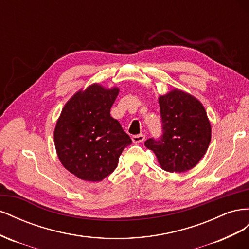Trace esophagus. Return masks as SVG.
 <instances>
[{
  "label": "esophagus",
  "mask_w": 249,
  "mask_h": 249,
  "mask_svg": "<svg viewBox=\"0 0 249 249\" xmlns=\"http://www.w3.org/2000/svg\"><path fill=\"white\" fill-rule=\"evenodd\" d=\"M132 140L134 143H140L145 140V136L143 134H139V135H135V136L132 137Z\"/></svg>",
  "instance_id": "34e87169"
}]
</instances>
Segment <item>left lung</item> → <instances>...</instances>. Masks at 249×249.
<instances>
[{
	"label": "left lung",
	"mask_w": 249,
	"mask_h": 249,
	"mask_svg": "<svg viewBox=\"0 0 249 249\" xmlns=\"http://www.w3.org/2000/svg\"><path fill=\"white\" fill-rule=\"evenodd\" d=\"M163 135L144 145L153 150L162 169L185 172L196 166L211 141V123L203 105L190 93L173 88L159 96Z\"/></svg>",
	"instance_id": "left-lung-1"
}]
</instances>
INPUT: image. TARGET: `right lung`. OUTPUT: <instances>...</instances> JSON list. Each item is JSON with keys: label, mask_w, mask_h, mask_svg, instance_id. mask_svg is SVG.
Masks as SVG:
<instances>
[{"label": "right lung", "mask_w": 249, "mask_h": 249, "mask_svg": "<svg viewBox=\"0 0 249 249\" xmlns=\"http://www.w3.org/2000/svg\"><path fill=\"white\" fill-rule=\"evenodd\" d=\"M119 88L93 83L67 101L54 131L57 156L80 179L101 182L117 167L119 156L132 143L110 115Z\"/></svg>", "instance_id": "obj_1"}]
</instances>
